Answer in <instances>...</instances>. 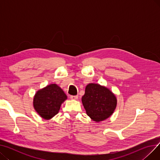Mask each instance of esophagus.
Instances as JSON below:
<instances>
[{
    "label": "esophagus",
    "instance_id": "esophagus-1",
    "mask_svg": "<svg viewBox=\"0 0 160 160\" xmlns=\"http://www.w3.org/2000/svg\"><path fill=\"white\" fill-rule=\"evenodd\" d=\"M70 98L72 100H77L78 98V95H71L70 97Z\"/></svg>",
    "mask_w": 160,
    "mask_h": 160
}]
</instances>
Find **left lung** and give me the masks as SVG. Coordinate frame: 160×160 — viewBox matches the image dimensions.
I'll list each match as a JSON object with an SVG mask.
<instances>
[{"label": "left lung", "instance_id": "obj_1", "mask_svg": "<svg viewBox=\"0 0 160 160\" xmlns=\"http://www.w3.org/2000/svg\"><path fill=\"white\" fill-rule=\"evenodd\" d=\"M82 101L87 115L96 122L110 117L117 106V99L112 92L96 83L86 86Z\"/></svg>", "mask_w": 160, "mask_h": 160}]
</instances>
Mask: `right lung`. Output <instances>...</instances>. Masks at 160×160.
<instances>
[{"instance_id":"obj_1","label":"right lung","mask_w":160,"mask_h":160,"mask_svg":"<svg viewBox=\"0 0 160 160\" xmlns=\"http://www.w3.org/2000/svg\"><path fill=\"white\" fill-rule=\"evenodd\" d=\"M66 99V95L60 87L50 84L36 93L33 107L41 117L50 119L58 113L61 104Z\"/></svg>"}]
</instances>
